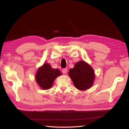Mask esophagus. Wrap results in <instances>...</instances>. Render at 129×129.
<instances>
[{
  "label": "esophagus",
  "instance_id": "1",
  "mask_svg": "<svg viewBox=\"0 0 129 129\" xmlns=\"http://www.w3.org/2000/svg\"><path fill=\"white\" fill-rule=\"evenodd\" d=\"M67 72H68V69L67 68H64V69H62V72L64 74H67Z\"/></svg>",
  "mask_w": 129,
  "mask_h": 129
}]
</instances>
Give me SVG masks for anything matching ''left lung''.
<instances>
[{
	"instance_id": "left-lung-1",
	"label": "left lung",
	"mask_w": 129,
	"mask_h": 129,
	"mask_svg": "<svg viewBox=\"0 0 129 129\" xmlns=\"http://www.w3.org/2000/svg\"><path fill=\"white\" fill-rule=\"evenodd\" d=\"M69 75L75 86L80 90L89 89L95 78L94 70L84 61L76 63L74 67L69 70Z\"/></svg>"
}]
</instances>
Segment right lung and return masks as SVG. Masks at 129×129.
Masks as SVG:
<instances>
[{
  "mask_svg": "<svg viewBox=\"0 0 129 129\" xmlns=\"http://www.w3.org/2000/svg\"><path fill=\"white\" fill-rule=\"evenodd\" d=\"M61 74L58 69H54L45 63L38 69L35 76L37 83L43 89H48L53 85L55 79Z\"/></svg>",
  "mask_w": 129,
  "mask_h": 129,
  "instance_id": "add662e5",
  "label": "right lung"
}]
</instances>
